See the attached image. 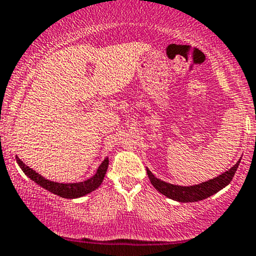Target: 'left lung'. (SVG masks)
<instances>
[{
  "instance_id": "left-lung-1",
  "label": "left lung",
  "mask_w": 256,
  "mask_h": 256,
  "mask_svg": "<svg viewBox=\"0 0 256 256\" xmlns=\"http://www.w3.org/2000/svg\"><path fill=\"white\" fill-rule=\"evenodd\" d=\"M239 162H240V160L234 166H232L226 172H223L222 175L217 176V178H212V180H208L206 182H202L194 186H178L165 182V181H162L158 178H155L149 168H146V174L149 176V180L152 182V185L160 194H164V196L178 202H197L208 198L210 196H212V194H217L218 191L224 188L226 185H229L232 178H233L234 174H236V168H238Z\"/></svg>"
}]
</instances>
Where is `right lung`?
<instances>
[{"label": "right lung", "instance_id": "add662e5", "mask_svg": "<svg viewBox=\"0 0 256 256\" xmlns=\"http://www.w3.org/2000/svg\"><path fill=\"white\" fill-rule=\"evenodd\" d=\"M16 160H17L18 165L22 168L23 172H24L30 180H33L34 182H36L39 186L43 187V188L48 190L52 194L62 197V198H78V197L86 196V194H91L92 191L98 188L100 185L102 184V181H104L110 162L108 158H106V159L102 162V164L100 165L98 168H97L96 174H94L92 178L82 181V182L60 184L55 182V181L46 180V178H43L40 174H38L36 171H34L33 168L27 166V165H26L18 156H16Z\"/></svg>", "mask_w": 256, "mask_h": 256}]
</instances>
